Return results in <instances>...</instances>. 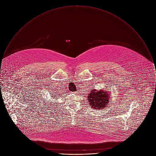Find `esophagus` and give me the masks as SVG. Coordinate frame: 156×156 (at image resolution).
Segmentation results:
<instances>
[{
  "instance_id": "34e87169",
  "label": "esophagus",
  "mask_w": 156,
  "mask_h": 156,
  "mask_svg": "<svg viewBox=\"0 0 156 156\" xmlns=\"http://www.w3.org/2000/svg\"><path fill=\"white\" fill-rule=\"evenodd\" d=\"M73 93H76V92H73Z\"/></svg>"
}]
</instances>
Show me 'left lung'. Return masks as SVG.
<instances>
[{
	"mask_svg": "<svg viewBox=\"0 0 156 156\" xmlns=\"http://www.w3.org/2000/svg\"><path fill=\"white\" fill-rule=\"evenodd\" d=\"M109 92L103 89H92L88 95L89 106L95 110L104 109L110 101Z\"/></svg>",
	"mask_w": 156,
	"mask_h": 156,
	"instance_id": "1",
	"label": "left lung"
}]
</instances>
